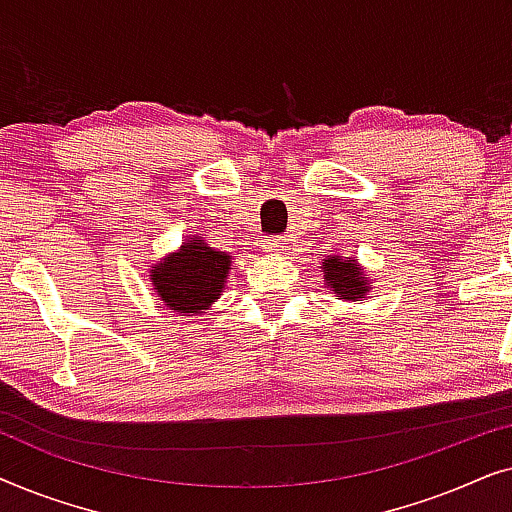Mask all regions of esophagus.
Returning a JSON list of instances; mask_svg holds the SVG:
<instances>
[{
    "mask_svg": "<svg viewBox=\"0 0 512 512\" xmlns=\"http://www.w3.org/2000/svg\"><path fill=\"white\" fill-rule=\"evenodd\" d=\"M263 247H265V251H270V254H277V256H282L286 249V240H282V237H275V240H265L263 242Z\"/></svg>",
    "mask_w": 512,
    "mask_h": 512,
    "instance_id": "34e87169",
    "label": "esophagus"
}]
</instances>
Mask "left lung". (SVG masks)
<instances>
[{"mask_svg": "<svg viewBox=\"0 0 512 512\" xmlns=\"http://www.w3.org/2000/svg\"><path fill=\"white\" fill-rule=\"evenodd\" d=\"M321 275H324V289L335 293L338 300L356 303L366 300L373 289V279L366 275V268L356 256H326L321 263Z\"/></svg>", "mask_w": 512, "mask_h": 512, "instance_id": "8db88e82", "label": "left lung"}]
</instances>
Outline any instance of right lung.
<instances>
[{
    "instance_id": "right-lung-1",
    "label": "right lung",
    "mask_w": 512,
    "mask_h": 512,
    "mask_svg": "<svg viewBox=\"0 0 512 512\" xmlns=\"http://www.w3.org/2000/svg\"><path fill=\"white\" fill-rule=\"evenodd\" d=\"M233 256L216 251L205 237L188 235L181 247L149 265V282L158 300L181 317L209 310L223 296Z\"/></svg>"
}]
</instances>
